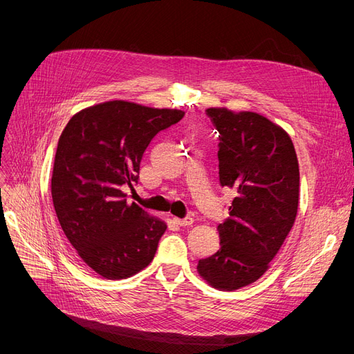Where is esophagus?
Here are the masks:
<instances>
[{
    "instance_id": "esophagus-1",
    "label": "esophagus",
    "mask_w": 354,
    "mask_h": 354,
    "mask_svg": "<svg viewBox=\"0 0 354 354\" xmlns=\"http://www.w3.org/2000/svg\"><path fill=\"white\" fill-rule=\"evenodd\" d=\"M174 222L179 227H189L194 224V218L187 216V218H174Z\"/></svg>"
}]
</instances>
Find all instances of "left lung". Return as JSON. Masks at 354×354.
Listing matches in <instances>:
<instances>
[{"mask_svg": "<svg viewBox=\"0 0 354 354\" xmlns=\"http://www.w3.org/2000/svg\"><path fill=\"white\" fill-rule=\"evenodd\" d=\"M207 115L219 133V183L235 198L218 225L221 248L199 259L198 272L214 288L234 291L268 270L294 225L299 160L286 130L261 115L225 107Z\"/></svg>", "mask_w": 354, "mask_h": 354, "instance_id": "8db88e82", "label": "left lung"}]
</instances>
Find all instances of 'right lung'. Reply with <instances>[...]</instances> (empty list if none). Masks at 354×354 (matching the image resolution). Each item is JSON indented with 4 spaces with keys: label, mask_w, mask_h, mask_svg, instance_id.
Here are the masks:
<instances>
[{
    "label": "right lung",
    "mask_w": 354,
    "mask_h": 354,
    "mask_svg": "<svg viewBox=\"0 0 354 354\" xmlns=\"http://www.w3.org/2000/svg\"><path fill=\"white\" fill-rule=\"evenodd\" d=\"M183 115L106 102L74 115L59 139L51 176L55 214L79 257L109 280L138 274L156 254L166 224L127 203L122 187L138 183L149 143Z\"/></svg>",
    "instance_id": "1"
}]
</instances>
